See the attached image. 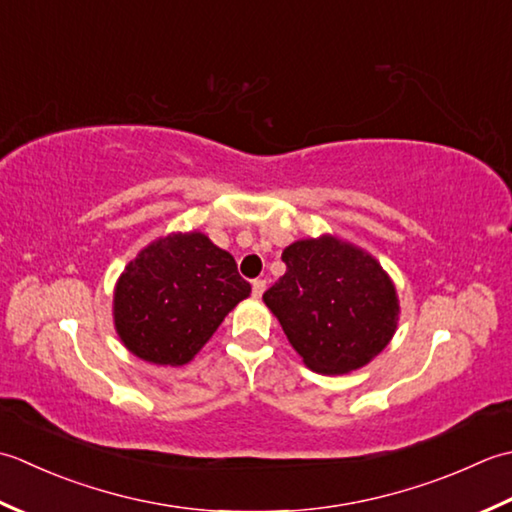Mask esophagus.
Listing matches in <instances>:
<instances>
[{"instance_id":"esophagus-1","label":"esophagus","mask_w":512,"mask_h":512,"mask_svg":"<svg viewBox=\"0 0 512 512\" xmlns=\"http://www.w3.org/2000/svg\"><path fill=\"white\" fill-rule=\"evenodd\" d=\"M265 287H267V283L265 280H260V278H256L254 283H252V294H254V298H260L263 296V291H265Z\"/></svg>"}]
</instances>
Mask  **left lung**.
Returning a JSON list of instances; mask_svg holds the SVG:
<instances>
[{
  "instance_id": "8db88e82",
  "label": "left lung",
  "mask_w": 512,
  "mask_h": 512,
  "mask_svg": "<svg viewBox=\"0 0 512 512\" xmlns=\"http://www.w3.org/2000/svg\"><path fill=\"white\" fill-rule=\"evenodd\" d=\"M283 260L285 276L263 300L311 371H356L391 342L400 302L369 252L325 234L291 243Z\"/></svg>"
}]
</instances>
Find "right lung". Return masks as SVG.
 Wrapping results in <instances>:
<instances>
[{
    "label": "right lung",
    "instance_id": "right-lung-1",
    "mask_svg": "<svg viewBox=\"0 0 512 512\" xmlns=\"http://www.w3.org/2000/svg\"><path fill=\"white\" fill-rule=\"evenodd\" d=\"M249 291L234 256L205 234H168L125 265L114 287V329L137 358L181 367Z\"/></svg>",
    "mask_w": 512,
    "mask_h": 512
}]
</instances>
